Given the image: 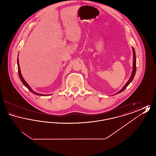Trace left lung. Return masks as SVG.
I'll list each match as a JSON object with an SVG mask.
<instances>
[{
  "mask_svg": "<svg viewBox=\"0 0 156 156\" xmlns=\"http://www.w3.org/2000/svg\"><path fill=\"white\" fill-rule=\"evenodd\" d=\"M132 50H133V68L132 73V75H131L129 80H128V81L127 82V83L125 84V85L123 87V88L121 89L120 91H119L118 92H117L116 94H119V93L123 92L125 89H126V87L129 85V83L132 81V80H133L134 75L136 74V53H135V51H134V49L133 48H132Z\"/></svg>",
  "mask_w": 156,
  "mask_h": 156,
  "instance_id": "obj_1",
  "label": "left lung"
}]
</instances>
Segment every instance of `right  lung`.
Listing matches in <instances>:
<instances>
[{
  "instance_id": "add662e5",
  "label": "right lung",
  "mask_w": 156,
  "mask_h": 156,
  "mask_svg": "<svg viewBox=\"0 0 156 156\" xmlns=\"http://www.w3.org/2000/svg\"><path fill=\"white\" fill-rule=\"evenodd\" d=\"M17 66H18V73H19V77H20V80H21V81L22 82V83L24 84V85L27 89H29L30 91H31L32 93H33L34 94H36V95H39V96H47V95H44V94H41L37 93V92H36L35 91H34L33 89L30 88V87L28 85V83L26 82V81L24 80V78H23L22 75V74H21V71H20V69L19 62V58H17ZM50 95H51V94H50Z\"/></svg>"
}]
</instances>
